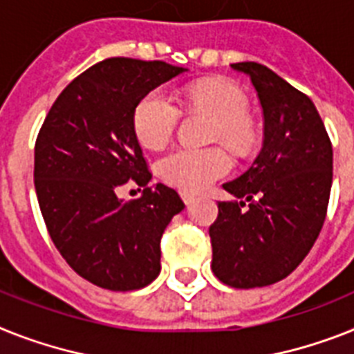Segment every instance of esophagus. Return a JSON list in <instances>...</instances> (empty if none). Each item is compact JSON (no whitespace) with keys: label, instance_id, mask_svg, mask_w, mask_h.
Returning <instances> with one entry per match:
<instances>
[{"label":"esophagus","instance_id":"esophagus-1","mask_svg":"<svg viewBox=\"0 0 354 354\" xmlns=\"http://www.w3.org/2000/svg\"><path fill=\"white\" fill-rule=\"evenodd\" d=\"M180 197H183L184 204H192L195 201V195L189 194V192H180Z\"/></svg>","mask_w":354,"mask_h":354}]
</instances>
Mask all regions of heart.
Returning <instances> with one entry per match:
<instances>
[{
    "instance_id": "obj_1",
    "label": "heart",
    "mask_w": 354,
    "mask_h": 354,
    "mask_svg": "<svg viewBox=\"0 0 354 354\" xmlns=\"http://www.w3.org/2000/svg\"><path fill=\"white\" fill-rule=\"evenodd\" d=\"M189 112L212 115L209 141L223 142L236 153H246L257 142V130L248 115L246 95L226 81H203L186 93ZM180 110L165 92L151 90L136 104L131 128L137 141L159 150L174 136ZM230 159L221 148H177L159 162L166 183L184 192H203L230 171Z\"/></svg>"
}]
</instances>
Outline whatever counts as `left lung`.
<instances>
[{"instance_id": "left-lung-1", "label": "left lung", "mask_w": 354, "mask_h": 354, "mask_svg": "<svg viewBox=\"0 0 354 354\" xmlns=\"http://www.w3.org/2000/svg\"><path fill=\"white\" fill-rule=\"evenodd\" d=\"M250 75L264 115V142L246 174L224 184L209 226L212 270L236 289L286 279L322 230L333 183V148L313 101L261 63H233ZM248 208L243 209L245 203Z\"/></svg>"}]
</instances>
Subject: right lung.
Masks as SVG:
<instances>
[{"label": "right lung", "mask_w": 354, "mask_h": 354, "mask_svg": "<svg viewBox=\"0 0 354 354\" xmlns=\"http://www.w3.org/2000/svg\"><path fill=\"white\" fill-rule=\"evenodd\" d=\"M184 70L165 61H101L59 93L37 133L34 184L46 230L70 268L99 288L133 291L159 275L160 236L184 203L165 184L148 186L131 113ZM130 178L145 189L124 203L117 188Z\"/></svg>", "instance_id": "1"}]
</instances>
